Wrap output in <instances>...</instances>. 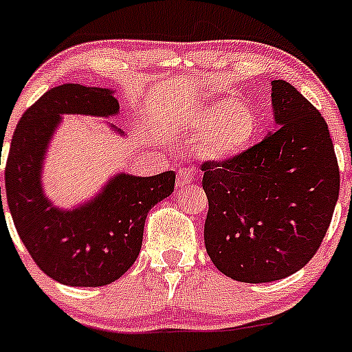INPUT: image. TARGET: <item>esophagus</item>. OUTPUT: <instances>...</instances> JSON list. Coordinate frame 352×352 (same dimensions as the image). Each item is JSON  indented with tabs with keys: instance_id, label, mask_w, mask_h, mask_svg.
Returning a JSON list of instances; mask_svg holds the SVG:
<instances>
[{
	"instance_id": "34e87169",
	"label": "esophagus",
	"mask_w": 352,
	"mask_h": 352,
	"mask_svg": "<svg viewBox=\"0 0 352 352\" xmlns=\"http://www.w3.org/2000/svg\"><path fill=\"white\" fill-rule=\"evenodd\" d=\"M192 179H195V175H192L191 169H179V171H177L176 186L177 188H184L186 184L192 183Z\"/></svg>"
}]
</instances>
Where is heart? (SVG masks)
<instances>
[{
  "label": "heart",
  "instance_id": "obj_1",
  "mask_svg": "<svg viewBox=\"0 0 352 352\" xmlns=\"http://www.w3.org/2000/svg\"><path fill=\"white\" fill-rule=\"evenodd\" d=\"M258 129L256 112L232 97L206 105L188 124L201 156L211 161H228L243 154L255 142Z\"/></svg>",
  "mask_w": 352,
  "mask_h": 352
}]
</instances>
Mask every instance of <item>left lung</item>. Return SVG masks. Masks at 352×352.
<instances>
[{"label":"left lung","mask_w":352,"mask_h":352,"mask_svg":"<svg viewBox=\"0 0 352 352\" xmlns=\"http://www.w3.org/2000/svg\"><path fill=\"white\" fill-rule=\"evenodd\" d=\"M272 104L277 131L233 160L201 164L206 252L238 282L280 280L307 265L339 196L338 157L320 112L285 80L272 82Z\"/></svg>","instance_id":"obj_1"}]
</instances>
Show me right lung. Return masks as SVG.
Returning <instances> with one entry per match:
<instances>
[{"label": "right lung", "instance_id": "1", "mask_svg": "<svg viewBox=\"0 0 352 352\" xmlns=\"http://www.w3.org/2000/svg\"><path fill=\"white\" fill-rule=\"evenodd\" d=\"M117 112L109 89L63 84L26 109L11 139L5 186L14 228L40 270L65 285L100 287L126 274L141 252L147 213L175 191V171H166L117 175L96 199L72 211L45 198L41 164L60 116Z\"/></svg>", "mask_w": 352, "mask_h": 352}]
</instances>
